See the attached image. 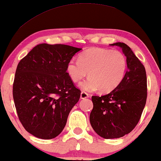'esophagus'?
<instances>
[{
    "instance_id": "obj_1",
    "label": "esophagus",
    "mask_w": 161,
    "mask_h": 161,
    "mask_svg": "<svg viewBox=\"0 0 161 161\" xmlns=\"http://www.w3.org/2000/svg\"><path fill=\"white\" fill-rule=\"evenodd\" d=\"M89 96L90 95L87 93V92H84V91H82L80 93V99H86V98H89Z\"/></svg>"
}]
</instances>
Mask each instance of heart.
<instances>
[{
    "mask_svg": "<svg viewBox=\"0 0 161 161\" xmlns=\"http://www.w3.org/2000/svg\"><path fill=\"white\" fill-rule=\"evenodd\" d=\"M126 70L127 60L122 52L96 47L84 51L78 60H71L67 65L68 75L75 83L81 81L88 72L89 78L80 84L86 92H111L124 80Z\"/></svg>",
    "mask_w": 161,
    "mask_h": 161,
    "instance_id": "heart-1",
    "label": "heart"
}]
</instances>
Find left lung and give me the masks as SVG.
<instances>
[{
  "label": "left lung",
  "mask_w": 161,
  "mask_h": 161,
  "mask_svg": "<svg viewBox=\"0 0 161 161\" xmlns=\"http://www.w3.org/2000/svg\"><path fill=\"white\" fill-rule=\"evenodd\" d=\"M122 49L127 71L120 84L105 96H92L90 121L92 129L105 139L130 133L141 118L147 99V77L144 65L126 43L111 44Z\"/></svg>",
  "instance_id": "left-lung-1"
}]
</instances>
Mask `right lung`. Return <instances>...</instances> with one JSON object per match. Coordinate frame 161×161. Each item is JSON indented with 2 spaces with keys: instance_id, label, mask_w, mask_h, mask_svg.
I'll return each instance as SVG.
<instances>
[{
  "instance_id": "add662e5",
  "label": "right lung",
  "mask_w": 161,
  "mask_h": 161,
  "mask_svg": "<svg viewBox=\"0 0 161 161\" xmlns=\"http://www.w3.org/2000/svg\"><path fill=\"white\" fill-rule=\"evenodd\" d=\"M82 49L41 43L17 65L13 96L18 118L27 132L51 139L65 127L80 90L67 73L68 63Z\"/></svg>"
}]
</instances>
